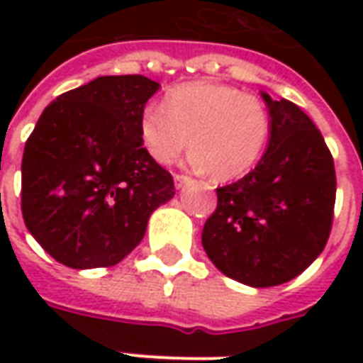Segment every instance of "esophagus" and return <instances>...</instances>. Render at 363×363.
Returning <instances> with one entry per match:
<instances>
[{"instance_id":"esophagus-1","label":"esophagus","mask_w":363,"mask_h":363,"mask_svg":"<svg viewBox=\"0 0 363 363\" xmlns=\"http://www.w3.org/2000/svg\"><path fill=\"white\" fill-rule=\"evenodd\" d=\"M186 182H190L189 177H184V174H174V186H177V189H182Z\"/></svg>"}]
</instances>
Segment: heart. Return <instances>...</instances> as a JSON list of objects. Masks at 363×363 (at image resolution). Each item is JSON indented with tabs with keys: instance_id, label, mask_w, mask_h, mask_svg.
<instances>
[{
	"instance_id": "heart-1",
	"label": "heart",
	"mask_w": 363,
	"mask_h": 363,
	"mask_svg": "<svg viewBox=\"0 0 363 363\" xmlns=\"http://www.w3.org/2000/svg\"><path fill=\"white\" fill-rule=\"evenodd\" d=\"M140 142L159 165H169L190 142L189 163L216 181H233L259 163L272 134L267 103L237 87L212 82L177 85L163 104L140 112Z\"/></svg>"
}]
</instances>
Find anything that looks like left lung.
Returning a JSON list of instances; mask_svg holds the SVG:
<instances>
[{
  "label": "left lung",
  "instance_id": "1",
  "mask_svg": "<svg viewBox=\"0 0 363 363\" xmlns=\"http://www.w3.org/2000/svg\"><path fill=\"white\" fill-rule=\"evenodd\" d=\"M272 134L257 167L218 189L202 245L213 267L252 288L294 280L319 257L335 212V161L313 120L262 93Z\"/></svg>",
  "mask_w": 363,
  "mask_h": 363
}]
</instances>
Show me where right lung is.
Listing matches in <instances>:
<instances>
[{
	"label": "right lung",
	"instance_id": "1",
	"mask_svg": "<svg viewBox=\"0 0 363 363\" xmlns=\"http://www.w3.org/2000/svg\"><path fill=\"white\" fill-rule=\"evenodd\" d=\"M159 89L143 75H103L52 101L21 163L25 225L52 259L87 270L118 264L150 216L174 196L169 171L140 142V112Z\"/></svg>",
	"mask_w": 363,
	"mask_h": 363
}]
</instances>
